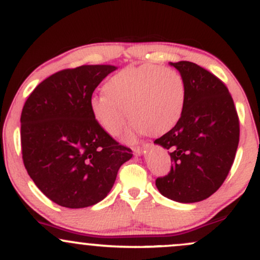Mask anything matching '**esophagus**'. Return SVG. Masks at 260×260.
<instances>
[{
	"label": "esophagus",
	"instance_id": "obj_1",
	"mask_svg": "<svg viewBox=\"0 0 260 260\" xmlns=\"http://www.w3.org/2000/svg\"><path fill=\"white\" fill-rule=\"evenodd\" d=\"M145 147H147V144L143 145V147H136V148H133L134 154H136V155H142V154H143V150H144Z\"/></svg>",
	"mask_w": 260,
	"mask_h": 260
}]
</instances>
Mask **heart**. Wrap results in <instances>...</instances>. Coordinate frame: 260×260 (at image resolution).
<instances>
[{
	"label": "heart",
	"mask_w": 260,
	"mask_h": 260,
	"mask_svg": "<svg viewBox=\"0 0 260 260\" xmlns=\"http://www.w3.org/2000/svg\"><path fill=\"white\" fill-rule=\"evenodd\" d=\"M103 89L104 94L89 101L92 120L104 132L116 137L123 129L128 113L132 118L124 136L128 142L139 133L168 132L180 121L186 104L183 77L164 66L124 68L110 77Z\"/></svg>",
	"instance_id": "1"
}]
</instances>
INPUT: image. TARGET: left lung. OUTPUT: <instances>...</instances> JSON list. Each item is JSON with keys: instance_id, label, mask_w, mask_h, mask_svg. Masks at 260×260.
<instances>
[{"instance_id": "8db88e82", "label": "left lung", "mask_w": 260, "mask_h": 260, "mask_svg": "<svg viewBox=\"0 0 260 260\" xmlns=\"http://www.w3.org/2000/svg\"><path fill=\"white\" fill-rule=\"evenodd\" d=\"M170 64L186 83V104L176 126L154 142L170 149L172 161L169 174L155 184L175 202H201L228 177L240 142V121L229 89L216 76L189 61Z\"/></svg>"}]
</instances>
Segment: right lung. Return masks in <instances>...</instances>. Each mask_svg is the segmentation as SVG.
Here are the masks:
<instances>
[{
	"label": "right lung",
	"instance_id": "1",
	"mask_svg": "<svg viewBox=\"0 0 260 260\" xmlns=\"http://www.w3.org/2000/svg\"><path fill=\"white\" fill-rule=\"evenodd\" d=\"M117 67L88 64L52 74L32 90L20 116L23 162L37 187L64 208L103 201L133 156L92 120L89 101Z\"/></svg>",
	"mask_w": 260,
	"mask_h": 260
}]
</instances>
